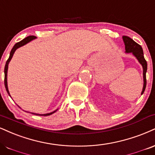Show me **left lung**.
<instances>
[{
    "instance_id": "left-lung-1",
    "label": "left lung",
    "mask_w": 155,
    "mask_h": 155,
    "mask_svg": "<svg viewBox=\"0 0 155 155\" xmlns=\"http://www.w3.org/2000/svg\"><path fill=\"white\" fill-rule=\"evenodd\" d=\"M123 40H124L125 44V49H126V53H131L134 54L139 61V62L141 63L143 67V87L141 94L144 92L145 89L147 86V79H146V73L147 70V63L143 57V53L142 48L141 45L137 43L135 41H134L131 38L127 36H123Z\"/></svg>"
}]
</instances>
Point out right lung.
<instances>
[{
	"label": "right lung",
	"mask_w": 155,
	"mask_h": 155,
	"mask_svg": "<svg viewBox=\"0 0 155 155\" xmlns=\"http://www.w3.org/2000/svg\"><path fill=\"white\" fill-rule=\"evenodd\" d=\"M36 38V37L35 36H29L27 37H26V38H24V40H22L21 41H20V42H17V43H16L14 45V46L13 47L12 51H11L10 53V56H9L8 59L7 60L6 63H5V68H4V74H5V78H4V84H5V89H6L7 91V93L9 94V92H8V85H7V71H8V63L10 62V61L12 60V57H13V55H14V52L16 51V50L17 49V48L21 47V46L24 45H26L27 43H28L29 42H30L32 40H34V39ZM10 95V94H9ZM55 111L52 112V113H47V114H36V113H32V114H35V115H44V116H47V115H50L51 114H53V113H55Z\"/></svg>",
	"instance_id": "right-lung-1"
}]
</instances>
